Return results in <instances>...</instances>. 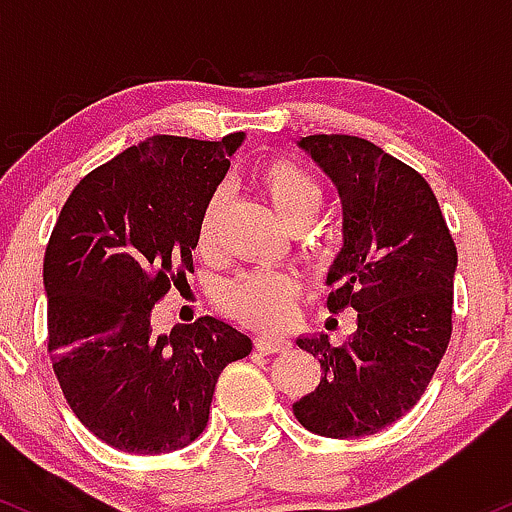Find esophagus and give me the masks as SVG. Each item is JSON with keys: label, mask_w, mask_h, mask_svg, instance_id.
<instances>
[{"label": "esophagus", "mask_w": 512, "mask_h": 512, "mask_svg": "<svg viewBox=\"0 0 512 512\" xmlns=\"http://www.w3.org/2000/svg\"><path fill=\"white\" fill-rule=\"evenodd\" d=\"M256 350H261V353H280V350L290 348V343L285 341V338L280 336H271V333H261V336H256Z\"/></svg>", "instance_id": "esophagus-1"}]
</instances>
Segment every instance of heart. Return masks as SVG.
Listing matches in <instances>:
<instances>
[{
	"instance_id": "b5f03b06",
	"label": "heart",
	"mask_w": 512,
	"mask_h": 512,
	"mask_svg": "<svg viewBox=\"0 0 512 512\" xmlns=\"http://www.w3.org/2000/svg\"><path fill=\"white\" fill-rule=\"evenodd\" d=\"M254 183L258 191L266 195L273 210L283 217L287 227L297 229V234L307 239L314 249L324 246L319 234L309 227L321 208L324 191L304 166L283 157L268 159L254 171ZM220 220L222 195L215 193L210 195L198 220V246L203 251L215 249ZM297 292H300V287L290 275L256 271L229 280L222 290V302L234 317L246 321V324L261 326V329H278L290 319L292 307L297 302Z\"/></svg>"
}]
</instances>
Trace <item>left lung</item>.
<instances>
[{
    "label": "left lung",
    "instance_id": "left-lung-1",
    "mask_svg": "<svg viewBox=\"0 0 512 512\" xmlns=\"http://www.w3.org/2000/svg\"><path fill=\"white\" fill-rule=\"evenodd\" d=\"M307 149L336 183L343 249L326 278L331 314L358 312L343 346L297 338L321 365V382L295 401L304 428L363 438L416 406L452 336L457 246L428 181L355 135H309Z\"/></svg>",
    "mask_w": 512,
    "mask_h": 512
}]
</instances>
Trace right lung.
<instances>
[{"label": "right lung", "mask_w": 512, "mask_h": 512, "mask_svg": "<svg viewBox=\"0 0 512 512\" xmlns=\"http://www.w3.org/2000/svg\"><path fill=\"white\" fill-rule=\"evenodd\" d=\"M244 132L220 142L154 135L96 166L62 205L48 249V353L74 416L132 455L186 447L208 426L220 372L251 353L215 317L152 331L186 283L198 220Z\"/></svg>", "instance_id": "add662e5"}]
</instances>
